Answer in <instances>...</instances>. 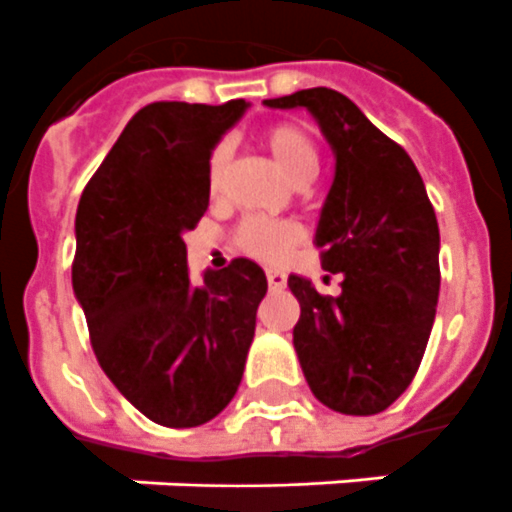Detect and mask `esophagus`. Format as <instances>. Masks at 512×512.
<instances>
[{
	"label": "esophagus",
	"instance_id": "esophagus-1",
	"mask_svg": "<svg viewBox=\"0 0 512 512\" xmlns=\"http://www.w3.org/2000/svg\"><path fill=\"white\" fill-rule=\"evenodd\" d=\"M265 279H268V287L271 289L287 287V276H284L281 271H273V268H268V271H265Z\"/></svg>",
	"mask_w": 512,
	"mask_h": 512
}]
</instances>
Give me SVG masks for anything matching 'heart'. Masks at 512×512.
Instances as JSON below:
<instances>
[{"mask_svg":"<svg viewBox=\"0 0 512 512\" xmlns=\"http://www.w3.org/2000/svg\"><path fill=\"white\" fill-rule=\"evenodd\" d=\"M260 146L279 164V170L295 185H305L319 172V148L308 132L295 122H273L260 132ZM231 175V148L217 143L207 159V193L212 201H223ZM303 241V228L292 220H268V217H244L233 244L247 257L260 263H284Z\"/></svg>","mask_w":512,"mask_h":512,"instance_id":"b5f03b06","label":"heart"}]
</instances>
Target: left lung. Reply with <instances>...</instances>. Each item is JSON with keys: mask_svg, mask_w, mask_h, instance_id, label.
<instances>
[{"mask_svg": "<svg viewBox=\"0 0 512 512\" xmlns=\"http://www.w3.org/2000/svg\"><path fill=\"white\" fill-rule=\"evenodd\" d=\"M265 103L308 108L335 151L316 244L324 271L340 273V295L289 276L297 358L321 404L377 414L414 380L436 319V212L409 154L342 92L313 87Z\"/></svg>", "mask_w": 512, "mask_h": 512, "instance_id": "obj_1", "label": "left lung"}]
</instances>
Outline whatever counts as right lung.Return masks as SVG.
Segmentation results:
<instances>
[{"label":"right lung","instance_id":"obj_1","mask_svg":"<svg viewBox=\"0 0 512 512\" xmlns=\"http://www.w3.org/2000/svg\"><path fill=\"white\" fill-rule=\"evenodd\" d=\"M244 108L148 103L76 209L71 281L95 358L138 412L167 428H196L231 404L268 289L244 257L191 284L183 241L207 212L209 151Z\"/></svg>","mask_w":512,"mask_h":512}]
</instances>
